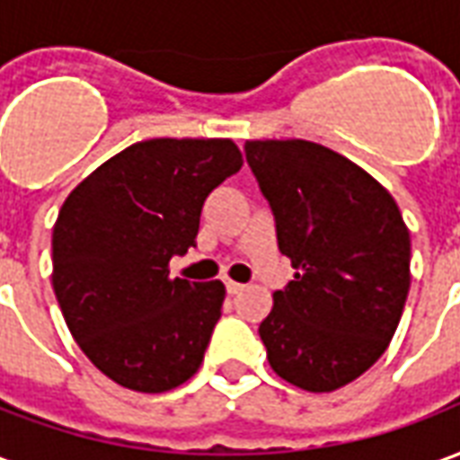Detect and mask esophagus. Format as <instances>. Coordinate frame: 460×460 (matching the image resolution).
I'll use <instances>...</instances> for the list:
<instances>
[{"label": "esophagus", "mask_w": 460, "mask_h": 460, "mask_svg": "<svg viewBox=\"0 0 460 460\" xmlns=\"http://www.w3.org/2000/svg\"><path fill=\"white\" fill-rule=\"evenodd\" d=\"M226 290H229L231 296H236V293H241V290H243V286H241V283H236V280H226Z\"/></svg>", "instance_id": "esophagus-1"}]
</instances>
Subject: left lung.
<instances>
[{"mask_svg": "<svg viewBox=\"0 0 460 460\" xmlns=\"http://www.w3.org/2000/svg\"><path fill=\"white\" fill-rule=\"evenodd\" d=\"M243 150L296 269L259 328L269 365L305 392H335L394 338L411 280L409 229L392 194L330 147L249 140Z\"/></svg>", "mask_w": 460, "mask_h": 460, "instance_id": "8db88e82", "label": "left lung"}]
</instances>
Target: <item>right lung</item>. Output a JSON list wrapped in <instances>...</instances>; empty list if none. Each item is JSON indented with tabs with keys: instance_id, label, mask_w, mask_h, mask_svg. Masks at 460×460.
I'll return each mask as SVG.
<instances>
[{
	"instance_id": "obj_1",
	"label": "right lung",
	"mask_w": 460,
	"mask_h": 460,
	"mask_svg": "<svg viewBox=\"0 0 460 460\" xmlns=\"http://www.w3.org/2000/svg\"><path fill=\"white\" fill-rule=\"evenodd\" d=\"M221 137L135 142L91 172L54 224V293L71 335L115 385L160 394L199 369L226 288L170 279L197 246L204 199L241 170Z\"/></svg>"
}]
</instances>
